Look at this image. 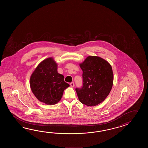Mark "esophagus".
Segmentation results:
<instances>
[{
  "label": "esophagus",
  "instance_id": "34e87169",
  "mask_svg": "<svg viewBox=\"0 0 148 148\" xmlns=\"http://www.w3.org/2000/svg\"><path fill=\"white\" fill-rule=\"evenodd\" d=\"M70 85L71 87H73L74 86H75V84H74V82H71V83H70Z\"/></svg>",
  "mask_w": 148,
  "mask_h": 148
}]
</instances>
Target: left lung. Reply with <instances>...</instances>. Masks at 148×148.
Here are the masks:
<instances>
[{
    "mask_svg": "<svg viewBox=\"0 0 148 148\" xmlns=\"http://www.w3.org/2000/svg\"><path fill=\"white\" fill-rule=\"evenodd\" d=\"M79 66L83 72V86L75 89L79 100L88 106H96L106 99L113 87L112 66L97 56H88Z\"/></svg>",
    "mask_w": 148,
    "mask_h": 148,
    "instance_id": "left-lung-1",
    "label": "left lung"
}]
</instances>
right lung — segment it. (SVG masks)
<instances>
[{"label": "right lung", "mask_w": 148, "mask_h": 148, "mask_svg": "<svg viewBox=\"0 0 148 148\" xmlns=\"http://www.w3.org/2000/svg\"><path fill=\"white\" fill-rule=\"evenodd\" d=\"M58 64L53 57L41 61L30 77L32 91L38 101L53 105L61 100L64 90L70 85L58 73Z\"/></svg>", "instance_id": "right-lung-1"}]
</instances>
